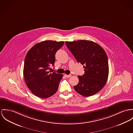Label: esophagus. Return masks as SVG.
Masks as SVG:
<instances>
[{
	"label": "esophagus",
	"mask_w": 133,
	"mask_h": 133,
	"mask_svg": "<svg viewBox=\"0 0 133 133\" xmlns=\"http://www.w3.org/2000/svg\"><path fill=\"white\" fill-rule=\"evenodd\" d=\"M64 76L66 77V78H69L70 77H71V75H67V74H65L64 75Z\"/></svg>",
	"instance_id": "34e87169"
}]
</instances>
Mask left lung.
Instances as JSON below:
<instances>
[{
    "mask_svg": "<svg viewBox=\"0 0 133 133\" xmlns=\"http://www.w3.org/2000/svg\"><path fill=\"white\" fill-rule=\"evenodd\" d=\"M76 61L83 65L84 74L78 76L74 90L83 96H91L102 90L109 74L108 58L102 48L96 42L80 40L66 41Z\"/></svg>",
    "mask_w": 133,
    "mask_h": 133,
    "instance_id": "1",
    "label": "left lung"
}]
</instances>
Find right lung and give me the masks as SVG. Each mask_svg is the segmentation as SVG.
Segmentation results:
<instances>
[{"instance_id": "1", "label": "right lung", "mask_w": 133, "mask_h": 133, "mask_svg": "<svg viewBox=\"0 0 133 133\" xmlns=\"http://www.w3.org/2000/svg\"><path fill=\"white\" fill-rule=\"evenodd\" d=\"M64 41H46L32 46L26 54L23 75L26 84L34 95L45 99L58 90L63 75L49 71L54 66L55 54Z\"/></svg>"}]
</instances>
